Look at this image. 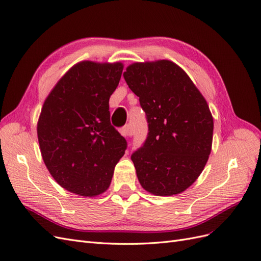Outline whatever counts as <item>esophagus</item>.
<instances>
[{"mask_svg":"<svg viewBox=\"0 0 261 261\" xmlns=\"http://www.w3.org/2000/svg\"><path fill=\"white\" fill-rule=\"evenodd\" d=\"M120 133H121V135L123 137H125V138H127V137H129L132 135V133H130V129H129L128 126H124L123 128H121Z\"/></svg>","mask_w":261,"mask_h":261,"instance_id":"obj_1","label":"esophagus"}]
</instances>
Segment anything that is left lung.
I'll return each mask as SVG.
<instances>
[{
    "label": "left lung",
    "instance_id": "left-lung-1",
    "mask_svg": "<svg viewBox=\"0 0 261 261\" xmlns=\"http://www.w3.org/2000/svg\"><path fill=\"white\" fill-rule=\"evenodd\" d=\"M123 76L148 121L145 144L132 154L141 187L155 196L183 193L211 152L213 117L206 99L169 60L135 62Z\"/></svg>",
    "mask_w": 261,
    "mask_h": 261
}]
</instances>
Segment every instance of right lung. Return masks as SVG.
Returning a JSON list of instances; mask_svg holds the SVG:
<instances>
[{"label":"right lung","mask_w":261,"mask_h":261,"mask_svg":"<svg viewBox=\"0 0 261 261\" xmlns=\"http://www.w3.org/2000/svg\"><path fill=\"white\" fill-rule=\"evenodd\" d=\"M123 68L122 62H78L53 87L39 115L45 167L60 186L78 196L103 194L125 153L126 140L109 111Z\"/></svg>","instance_id":"1"}]
</instances>
